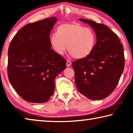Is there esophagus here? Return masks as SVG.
<instances>
[{
  "label": "esophagus",
  "mask_w": 133,
  "mask_h": 133,
  "mask_svg": "<svg viewBox=\"0 0 133 133\" xmlns=\"http://www.w3.org/2000/svg\"><path fill=\"white\" fill-rule=\"evenodd\" d=\"M71 64V62L70 61V60H67V62H66L67 67H70Z\"/></svg>",
  "instance_id": "34e87169"
}]
</instances>
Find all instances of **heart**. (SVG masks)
I'll use <instances>...</instances> for the list:
<instances>
[{
	"instance_id": "b5f03b06",
	"label": "heart",
	"mask_w": 133,
	"mask_h": 133,
	"mask_svg": "<svg viewBox=\"0 0 133 133\" xmlns=\"http://www.w3.org/2000/svg\"><path fill=\"white\" fill-rule=\"evenodd\" d=\"M51 46L56 53L64 55L68 50L78 59L86 58L93 52L96 44V35L89 28L77 23H63L58 26L57 33L50 37Z\"/></svg>"
}]
</instances>
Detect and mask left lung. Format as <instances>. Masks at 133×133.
Here are the masks:
<instances>
[{
  "label": "left lung",
  "instance_id": "obj_1",
  "mask_svg": "<svg viewBox=\"0 0 133 133\" xmlns=\"http://www.w3.org/2000/svg\"><path fill=\"white\" fill-rule=\"evenodd\" d=\"M79 20L93 29L97 43L90 55L72 64L76 87L87 98L102 100L114 91L122 75L124 67L123 46L117 36L104 24Z\"/></svg>",
  "mask_w": 133,
  "mask_h": 133
}]
</instances>
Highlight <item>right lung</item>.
<instances>
[{"label":"right lung","mask_w":133,"mask_h":133,"mask_svg":"<svg viewBox=\"0 0 133 133\" xmlns=\"http://www.w3.org/2000/svg\"><path fill=\"white\" fill-rule=\"evenodd\" d=\"M56 22L51 17L27 24L9 47V80L27 102H48L55 91V78L66 68V60L51 49L50 35Z\"/></svg>","instance_id":"1"}]
</instances>
